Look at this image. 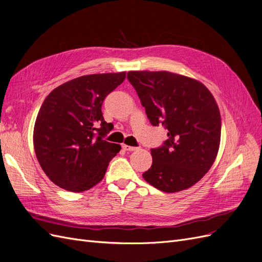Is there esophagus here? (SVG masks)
<instances>
[{
  "label": "esophagus",
  "mask_w": 262,
  "mask_h": 262,
  "mask_svg": "<svg viewBox=\"0 0 262 262\" xmlns=\"http://www.w3.org/2000/svg\"><path fill=\"white\" fill-rule=\"evenodd\" d=\"M122 148H123L124 150H129V152H131V150H136V149H137V147L126 145V144H122Z\"/></svg>",
  "instance_id": "34e87169"
}]
</instances>
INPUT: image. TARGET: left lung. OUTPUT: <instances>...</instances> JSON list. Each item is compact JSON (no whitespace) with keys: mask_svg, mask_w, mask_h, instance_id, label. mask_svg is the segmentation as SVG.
I'll use <instances>...</instances> for the list:
<instances>
[{"mask_svg":"<svg viewBox=\"0 0 262 262\" xmlns=\"http://www.w3.org/2000/svg\"><path fill=\"white\" fill-rule=\"evenodd\" d=\"M149 122L163 124L168 139L150 149L153 163L143 178L172 193L196 184L215 161L221 141V114L201 82L167 71H130Z\"/></svg>","mask_w":262,"mask_h":262,"instance_id":"1","label":"left lung"}]
</instances>
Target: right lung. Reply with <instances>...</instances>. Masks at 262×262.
Wrapping results in <instances>:
<instances>
[{"label": "right lung", "mask_w": 262, "mask_h": 262, "mask_svg": "<svg viewBox=\"0 0 262 262\" xmlns=\"http://www.w3.org/2000/svg\"><path fill=\"white\" fill-rule=\"evenodd\" d=\"M124 78L125 72L84 75L46 97L35 122L34 148L53 184L82 192L104 178L121 146L105 140L114 125L105 121L101 106Z\"/></svg>", "instance_id": "add662e5"}]
</instances>
